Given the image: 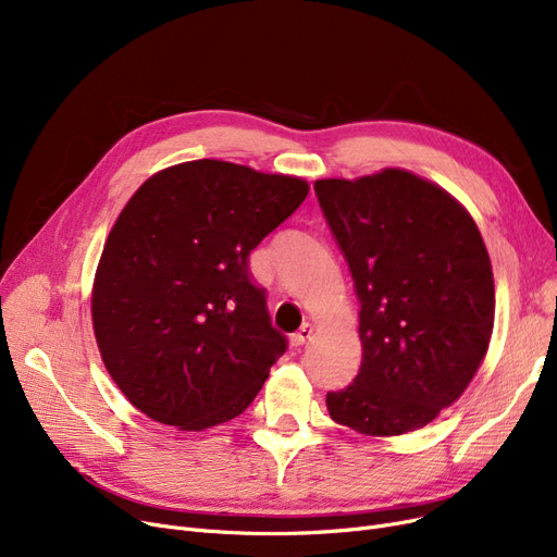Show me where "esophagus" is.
Listing matches in <instances>:
<instances>
[{
    "label": "esophagus",
    "instance_id": "34e87169",
    "mask_svg": "<svg viewBox=\"0 0 557 557\" xmlns=\"http://www.w3.org/2000/svg\"><path fill=\"white\" fill-rule=\"evenodd\" d=\"M311 334H313V327L311 325H302L294 336H290V345H294L296 349L302 347L311 338Z\"/></svg>",
    "mask_w": 557,
    "mask_h": 557
}]
</instances>
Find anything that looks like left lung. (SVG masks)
Masks as SVG:
<instances>
[{
	"label": "left lung",
	"mask_w": 557,
	"mask_h": 557,
	"mask_svg": "<svg viewBox=\"0 0 557 557\" xmlns=\"http://www.w3.org/2000/svg\"><path fill=\"white\" fill-rule=\"evenodd\" d=\"M313 189L361 305V368L327 393L330 416L363 435L422 429L487 352L494 277L481 232L445 189L401 169Z\"/></svg>",
	"instance_id": "8db88e82"
}]
</instances>
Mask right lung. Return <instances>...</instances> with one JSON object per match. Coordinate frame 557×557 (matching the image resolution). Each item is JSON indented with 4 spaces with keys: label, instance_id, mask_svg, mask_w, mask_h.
<instances>
[{
    "label": "right lung",
    "instance_id": "add662e5",
    "mask_svg": "<svg viewBox=\"0 0 557 557\" xmlns=\"http://www.w3.org/2000/svg\"><path fill=\"white\" fill-rule=\"evenodd\" d=\"M309 194L302 178L194 160L151 175L112 225L92 288L101 359L156 422L242 416L286 352L248 255Z\"/></svg>",
    "mask_w": 557,
    "mask_h": 557
}]
</instances>
